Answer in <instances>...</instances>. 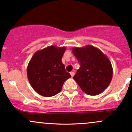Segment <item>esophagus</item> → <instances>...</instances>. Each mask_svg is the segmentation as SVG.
<instances>
[{
	"label": "esophagus",
	"mask_w": 132,
	"mask_h": 132,
	"mask_svg": "<svg viewBox=\"0 0 132 132\" xmlns=\"http://www.w3.org/2000/svg\"><path fill=\"white\" fill-rule=\"evenodd\" d=\"M70 75H71V76L72 77H74V75H75V72H73V71L70 72Z\"/></svg>",
	"instance_id": "esophagus-1"
}]
</instances>
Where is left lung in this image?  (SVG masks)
<instances>
[{
    "instance_id": "left-lung-1",
    "label": "left lung",
    "mask_w": 132,
    "mask_h": 132,
    "mask_svg": "<svg viewBox=\"0 0 132 132\" xmlns=\"http://www.w3.org/2000/svg\"><path fill=\"white\" fill-rule=\"evenodd\" d=\"M80 64L73 79L81 90L88 95H96L104 90L113 78L110 61L101 50L87 45L72 48Z\"/></svg>"
}]
</instances>
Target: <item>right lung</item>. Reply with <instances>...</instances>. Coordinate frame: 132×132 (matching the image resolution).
<instances>
[{"label": "right lung", "mask_w": 132, "mask_h": 132, "mask_svg": "<svg viewBox=\"0 0 132 132\" xmlns=\"http://www.w3.org/2000/svg\"><path fill=\"white\" fill-rule=\"evenodd\" d=\"M65 47L48 46L37 51L27 67V76L33 89L44 97H52L61 90L70 74L65 70L62 57Z\"/></svg>", "instance_id": "1"}]
</instances>
